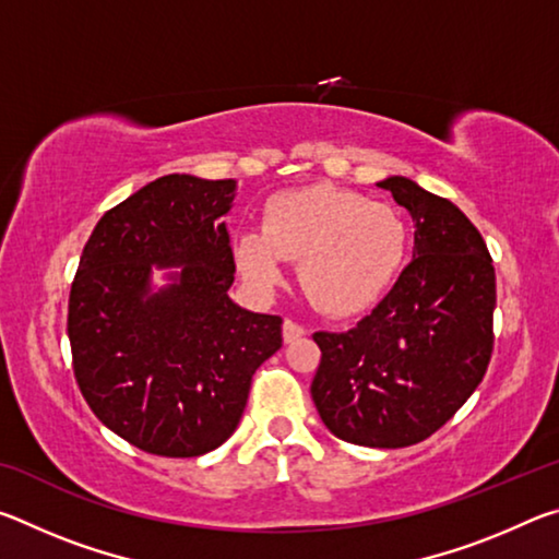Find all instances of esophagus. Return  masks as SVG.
Masks as SVG:
<instances>
[{
  "label": "esophagus",
  "instance_id": "esophagus-1",
  "mask_svg": "<svg viewBox=\"0 0 559 559\" xmlns=\"http://www.w3.org/2000/svg\"><path fill=\"white\" fill-rule=\"evenodd\" d=\"M302 335H306V328L296 323V320L288 318L286 323H283V340H286V343H296V340Z\"/></svg>",
  "mask_w": 559,
  "mask_h": 559
}]
</instances>
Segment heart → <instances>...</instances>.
Masks as SVG:
<instances>
[{"instance_id": "obj_1", "label": "heart", "mask_w": 559, "mask_h": 559, "mask_svg": "<svg viewBox=\"0 0 559 559\" xmlns=\"http://www.w3.org/2000/svg\"><path fill=\"white\" fill-rule=\"evenodd\" d=\"M409 251L404 214L386 202L328 185L276 194L261 229L236 239L246 278L269 288L283 261H300V286L318 310L349 318L370 310L400 276Z\"/></svg>"}]
</instances>
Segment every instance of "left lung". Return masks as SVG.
Instances as JSON below:
<instances>
[{"instance_id":"left-lung-1","label":"left lung","mask_w":559,"mask_h":559,"mask_svg":"<svg viewBox=\"0 0 559 559\" xmlns=\"http://www.w3.org/2000/svg\"><path fill=\"white\" fill-rule=\"evenodd\" d=\"M414 219V259L345 333L320 330L310 394L337 439L402 449L439 431L484 380L493 353L496 269L456 204L406 177L380 182Z\"/></svg>"}]
</instances>
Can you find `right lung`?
Returning <instances> with one entry per match:
<instances>
[{"mask_svg":"<svg viewBox=\"0 0 559 559\" xmlns=\"http://www.w3.org/2000/svg\"><path fill=\"white\" fill-rule=\"evenodd\" d=\"M234 179L165 175L100 216L69 296L73 374L110 431L155 456L192 459L239 427L253 372L281 349V316L229 298L219 216ZM153 265H182L148 293Z\"/></svg>","mask_w":559,"mask_h":559,"instance_id":"add662e5","label":"right lung"}]
</instances>
